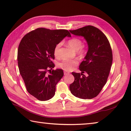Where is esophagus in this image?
Instances as JSON below:
<instances>
[{"label": "esophagus", "instance_id": "obj_1", "mask_svg": "<svg viewBox=\"0 0 131 131\" xmlns=\"http://www.w3.org/2000/svg\"><path fill=\"white\" fill-rule=\"evenodd\" d=\"M64 75H68V74H70V72H68V71H64Z\"/></svg>", "mask_w": 131, "mask_h": 131}]
</instances>
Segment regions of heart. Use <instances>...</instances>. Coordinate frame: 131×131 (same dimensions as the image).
I'll use <instances>...</instances> for the list:
<instances>
[{
	"label": "heart",
	"instance_id": "b5f03b06",
	"mask_svg": "<svg viewBox=\"0 0 131 131\" xmlns=\"http://www.w3.org/2000/svg\"><path fill=\"white\" fill-rule=\"evenodd\" d=\"M68 45L72 49L76 50L77 54L79 57H83L87 53V48L83 45V42L81 39L78 37H74L70 39L67 41ZM61 43H59L55 46L54 48V55L56 58L60 57V48L61 47ZM79 64V60L77 59H66L61 61L58 64V66L62 69L69 71H71L77 67Z\"/></svg>",
	"mask_w": 131,
	"mask_h": 131
}]
</instances>
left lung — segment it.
Returning a JSON list of instances; mask_svg holds the SVG:
<instances>
[{
	"label": "left lung",
	"mask_w": 131,
	"mask_h": 131,
	"mask_svg": "<svg viewBox=\"0 0 131 131\" xmlns=\"http://www.w3.org/2000/svg\"><path fill=\"white\" fill-rule=\"evenodd\" d=\"M70 31L75 36H83L89 47L79 66L81 73L72 72L75 80L70 90L75 97L92 99L99 94L109 77L113 60L111 45L106 36L91 25Z\"/></svg>",
	"instance_id": "1"
}]
</instances>
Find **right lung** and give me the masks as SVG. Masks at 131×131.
<instances>
[{"mask_svg": "<svg viewBox=\"0 0 131 131\" xmlns=\"http://www.w3.org/2000/svg\"><path fill=\"white\" fill-rule=\"evenodd\" d=\"M67 30L37 28L25 35L18 49L19 73L28 93L40 101L53 97L56 85L64 75L63 70H52L54 48L66 36ZM50 71V74L47 72Z\"/></svg>", "mask_w": 131, "mask_h": 131, "instance_id": "obj_1", "label": "right lung"}]
</instances>
